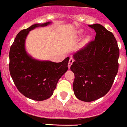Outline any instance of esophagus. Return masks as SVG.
<instances>
[{
    "label": "esophagus",
    "instance_id": "1",
    "mask_svg": "<svg viewBox=\"0 0 127 127\" xmlns=\"http://www.w3.org/2000/svg\"><path fill=\"white\" fill-rule=\"evenodd\" d=\"M74 62V59L73 58H70V60H69V68H70V66H71V65L72 64V63Z\"/></svg>",
    "mask_w": 127,
    "mask_h": 127
}]
</instances>
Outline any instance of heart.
<instances>
[{"label":"heart","mask_w":127,"mask_h":127,"mask_svg":"<svg viewBox=\"0 0 127 127\" xmlns=\"http://www.w3.org/2000/svg\"><path fill=\"white\" fill-rule=\"evenodd\" d=\"M83 30H77V31L75 32V33H74V35L75 37L80 36V35H81L83 34ZM90 37L89 36L86 37H85V39H83V42H82V43H81L82 46H85L86 44L88 43V42L90 41Z\"/></svg>","instance_id":"1"}]
</instances>
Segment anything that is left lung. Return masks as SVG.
Listing matches in <instances>:
<instances>
[{"instance_id":"left-lung-1","label":"left lung","mask_w":127,"mask_h":127,"mask_svg":"<svg viewBox=\"0 0 127 127\" xmlns=\"http://www.w3.org/2000/svg\"><path fill=\"white\" fill-rule=\"evenodd\" d=\"M96 32L90 41L73 55V90L80 100L92 102L104 97L111 88L118 70L120 50L113 33L100 24L88 25Z\"/></svg>"}]
</instances>
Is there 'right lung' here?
Returning <instances> with one entry per match:
<instances>
[{"label": "right lung", "mask_w": 127, "mask_h": 127, "mask_svg": "<svg viewBox=\"0 0 127 127\" xmlns=\"http://www.w3.org/2000/svg\"><path fill=\"white\" fill-rule=\"evenodd\" d=\"M51 22L32 25L17 34L9 51V71L17 89L27 98L44 100L50 98L60 77L68 69L69 57L59 63L40 61L27 53L25 39L30 30L46 27Z\"/></svg>", "instance_id": "add662e5"}]
</instances>
